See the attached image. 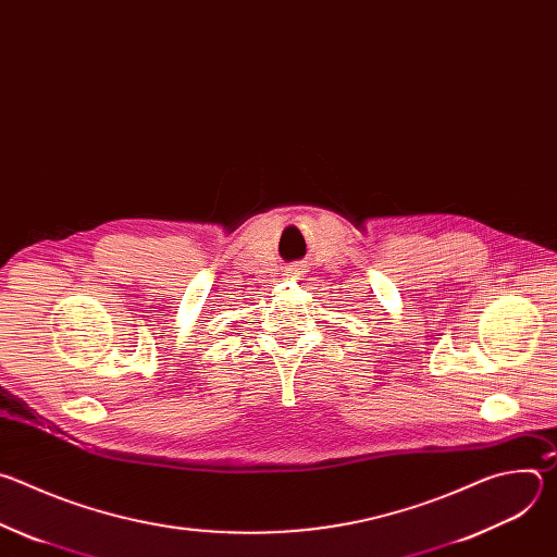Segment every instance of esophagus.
I'll use <instances>...</instances> for the list:
<instances>
[{
    "label": "esophagus",
    "instance_id": "obj_1",
    "mask_svg": "<svg viewBox=\"0 0 557 557\" xmlns=\"http://www.w3.org/2000/svg\"><path fill=\"white\" fill-rule=\"evenodd\" d=\"M286 273H288V275H290V277H297V275H301V273H304V271H299V269H288V271H286Z\"/></svg>",
    "mask_w": 557,
    "mask_h": 557
}]
</instances>
